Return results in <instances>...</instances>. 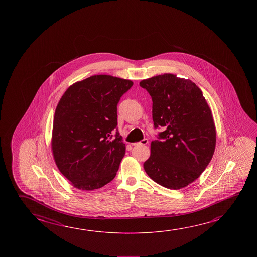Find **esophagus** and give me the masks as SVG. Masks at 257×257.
Wrapping results in <instances>:
<instances>
[{
    "label": "esophagus",
    "mask_w": 257,
    "mask_h": 257,
    "mask_svg": "<svg viewBox=\"0 0 257 257\" xmlns=\"http://www.w3.org/2000/svg\"><path fill=\"white\" fill-rule=\"evenodd\" d=\"M149 143V141H148V139H143L141 141V142H139V143H134L133 145L134 146H138V145H146V144H148Z\"/></svg>",
    "instance_id": "esophagus-1"
}]
</instances>
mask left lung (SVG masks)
Listing matches in <instances>:
<instances>
[{"instance_id":"8db88e82","label":"left lung","mask_w":257,"mask_h":257,"mask_svg":"<svg viewBox=\"0 0 257 257\" xmlns=\"http://www.w3.org/2000/svg\"><path fill=\"white\" fill-rule=\"evenodd\" d=\"M152 99L154 128L164 131L151 144L143 168L157 184L181 189L201 176L214 153V121L202 90L170 73L143 80Z\"/></svg>"}]
</instances>
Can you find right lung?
<instances>
[{
    "label": "right lung",
    "instance_id": "add662e5",
    "mask_svg": "<svg viewBox=\"0 0 257 257\" xmlns=\"http://www.w3.org/2000/svg\"><path fill=\"white\" fill-rule=\"evenodd\" d=\"M133 81L94 75L68 88L55 109L52 151L74 187L91 191L114 179L125 144L117 129V105Z\"/></svg>",
    "mask_w": 257,
    "mask_h": 257
}]
</instances>
